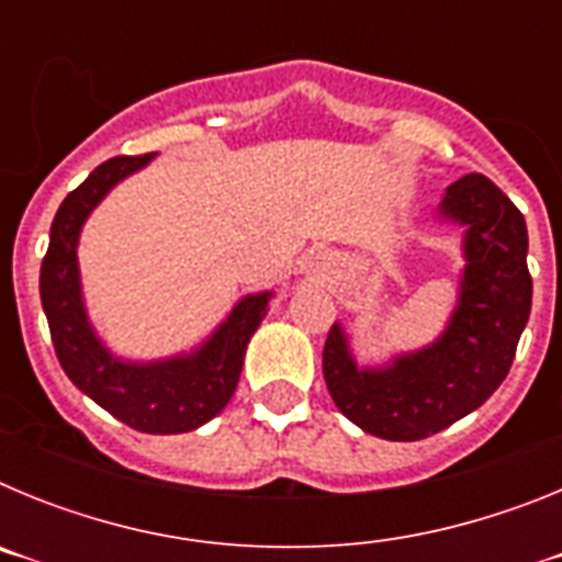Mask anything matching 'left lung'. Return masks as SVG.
<instances>
[{
	"mask_svg": "<svg viewBox=\"0 0 562 562\" xmlns=\"http://www.w3.org/2000/svg\"><path fill=\"white\" fill-rule=\"evenodd\" d=\"M436 220L461 227L459 290L430 342L360 366L342 324L329 329L324 376L340 414L389 441L428 439L481 408L498 389L532 310L524 213L484 173L445 191Z\"/></svg>",
	"mask_w": 562,
	"mask_h": 562,
	"instance_id": "1",
	"label": "left lung"
}]
</instances>
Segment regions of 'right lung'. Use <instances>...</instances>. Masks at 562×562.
Listing matches in <instances>:
<instances>
[{"label": "right lung", "instance_id": "add662e5", "mask_svg": "<svg viewBox=\"0 0 562 562\" xmlns=\"http://www.w3.org/2000/svg\"><path fill=\"white\" fill-rule=\"evenodd\" d=\"M157 154L112 157L67 193L49 227L42 261V306L64 374L114 419L140 434H188L202 428L231 402L250 337L270 310L272 290L238 297L225 321L193 349L157 360H132L112 351L89 321L78 241L87 220L114 186L143 171Z\"/></svg>", "mask_w": 562, "mask_h": 562}]
</instances>
